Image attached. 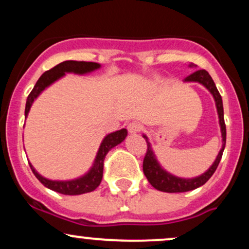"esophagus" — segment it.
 Masks as SVG:
<instances>
[{
  "instance_id": "1",
  "label": "esophagus",
  "mask_w": 249,
  "mask_h": 249,
  "mask_svg": "<svg viewBox=\"0 0 249 249\" xmlns=\"http://www.w3.org/2000/svg\"><path fill=\"white\" fill-rule=\"evenodd\" d=\"M142 128V125L141 124V123H138V122H132V123H130V124L127 125V130H128V132H130L131 134L141 132Z\"/></svg>"
}]
</instances>
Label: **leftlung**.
<instances>
[{
  "label": "left lung",
  "mask_w": 249,
  "mask_h": 249,
  "mask_svg": "<svg viewBox=\"0 0 249 249\" xmlns=\"http://www.w3.org/2000/svg\"><path fill=\"white\" fill-rule=\"evenodd\" d=\"M191 68L196 67V65L191 63ZM184 82H196L200 84L204 85L205 88L212 93L214 101H215V107L216 111H218L219 116V124L220 128H221V137H222V147L219 151V154L216 156V159L214 160L206 172H204L201 176L196 177V178H179V177L173 176V174L168 173L167 171H165L164 168L160 166L158 160H157L154 152L151 147L150 142L146 136H142L145 138V141L147 142V151L145 154L144 161H142V171H144L145 177H146L148 182H150L156 190L161 191V192H167V193H180V192H188V191L196 190L200 186L205 184L211 177L213 176V173L215 172L216 167H218L220 160H221L222 153H224L225 145H226V125H225V119H224V107H222V99L220 96L218 89H216L215 84H214L212 77L210 76V73L206 70H196L193 73H191L190 76H187L184 79Z\"/></svg>",
  "instance_id": "1"
}]
</instances>
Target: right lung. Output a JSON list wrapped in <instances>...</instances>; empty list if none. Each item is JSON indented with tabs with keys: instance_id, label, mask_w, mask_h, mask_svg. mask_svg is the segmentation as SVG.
Listing matches in <instances>:
<instances>
[{
	"instance_id": "add662e5",
	"label": "right lung",
	"mask_w": 249,
	"mask_h": 249,
	"mask_svg": "<svg viewBox=\"0 0 249 249\" xmlns=\"http://www.w3.org/2000/svg\"><path fill=\"white\" fill-rule=\"evenodd\" d=\"M101 68V64L95 62H78V61H65L59 63L58 65L53 67V69L45 71L43 75L39 77V79L31 90L30 95L27 98V104H25V111L24 116L27 118L28 113H29L31 105L35 99L42 93L45 88L58 81L65 73H76V75H85V73L92 72L97 69ZM127 136L126 128H122V130L116 131V132L108 133L104 139H103L101 146L98 148L97 152L96 159L93 161L92 166L89 170L88 173L84 176L79 177V178L72 179V180H50L44 178L34 168L31 164V171L39 181L44 185L45 187L50 188V190L55 191L61 194H67V196H78V194L89 193L95 191L97 187L101 184L103 178V167H104V159L108 151L111 148L117 146L118 144L124 141Z\"/></svg>"
}]
</instances>
